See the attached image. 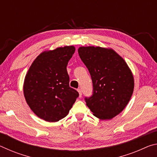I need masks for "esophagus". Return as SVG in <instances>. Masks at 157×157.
Listing matches in <instances>:
<instances>
[{"mask_svg": "<svg viewBox=\"0 0 157 157\" xmlns=\"http://www.w3.org/2000/svg\"><path fill=\"white\" fill-rule=\"evenodd\" d=\"M78 91L79 92V98L82 97V90L80 89H78Z\"/></svg>", "mask_w": 157, "mask_h": 157, "instance_id": "1", "label": "esophagus"}]
</instances>
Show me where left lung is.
<instances>
[{
	"mask_svg": "<svg viewBox=\"0 0 157 157\" xmlns=\"http://www.w3.org/2000/svg\"><path fill=\"white\" fill-rule=\"evenodd\" d=\"M79 57L88 68L93 93L85 97L94 115L109 120L126 107L134 91V78L128 66L114 50L100 47H80Z\"/></svg>",
	"mask_w": 157,
	"mask_h": 157,
	"instance_id": "1",
	"label": "left lung"
}]
</instances>
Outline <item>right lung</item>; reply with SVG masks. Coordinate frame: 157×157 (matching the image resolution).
<instances>
[{"instance_id": "1", "label": "right lung", "mask_w": 157, "mask_h": 157, "mask_svg": "<svg viewBox=\"0 0 157 157\" xmlns=\"http://www.w3.org/2000/svg\"><path fill=\"white\" fill-rule=\"evenodd\" d=\"M73 46L58 48L37 57L26 74L23 92L32 111L48 122L68 115L79 93L69 86L66 70L75 52Z\"/></svg>"}]
</instances>
